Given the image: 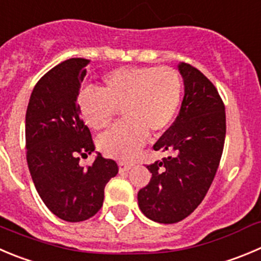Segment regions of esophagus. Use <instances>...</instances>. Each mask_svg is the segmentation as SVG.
<instances>
[{
  "label": "esophagus",
  "mask_w": 261,
  "mask_h": 261,
  "mask_svg": "<svg viewBox=\"0 0 261 261\" xmlns=\"http://www.w3.org/2000/svg\"><path fill=\"white\" fill-rule=\"evenodd\" d=\"M132 166H133L132 163H128V161H120V163H119V172L120 173L128 172Z\"/></svg>",
  "instance_id": "obj_1"
}]
</instances>
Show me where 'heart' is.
<instances>
[{
    "label": "heart",
    "mask_w": 261,
    "mask_h": 261,
    "mask_svg": "<svg viewBox=\"0 0 261 261\" xmlns=\"http://www.w3.org/2000/svg\"><path fill=\"white\" fill-rule=\"evenodd\" d=\"M183 83L172 68H120L106 74L100 91L84 89L78 103L82 116L96 130L111 125L119 110L124 120L98 140V147L115 159H132L148 133L169 128L182 97Z\"/></svg>",
    "instance_id": "b5f03b06"
}]
</instances>
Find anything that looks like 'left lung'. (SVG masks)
<instances>
[{
	"label": "left lung",
	"instance_id": "obj_1",
	"mask_svg": "<svg viewBox=\"0 0 261 261\" xmlns=\"http://www.w3.org/2000/svg\"><path fill=\"white\" fill-rule=\"evenodd\" d=\"M185 97L174 123L153 145L169 151L147 165L152 173L138 192L140 209L148 219L172 224L187 218L206 196L222 159L225 108L214 84L190 64H179Z\"/></svg>",
	"mask_w": 261,
	"mask_h": 261
}]
</instances>
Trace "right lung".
Returning a JSON list of instances; mask_svg holds the SVG:
<instances>
[{
    "instance_id": "right-lung-1",
    "label": "right lung",
    "mask_w": 261,
    "mask_h": 261,
    "mask_svg": "<svg viewBox=\"0 0 261 261\" xmlns=\"http://www.w3.org/2000/svg\"><path fill=\"white\" fill-rule=\"evenodd\" d=\"M87 59H69L34 86L25 115L27 161L36 190L49 212L65 222H83L101 209L105 186L118 164L98 153L92 165L81 156L95 151L79 110Z\"/></svg>"
}]
</instances>
